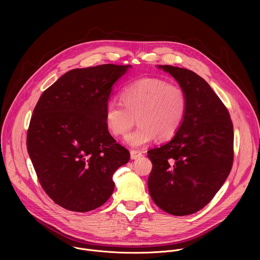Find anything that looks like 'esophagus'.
<instances>
[{
  "mask_svg": "<svg viewBox=\"0 0 260 260\" xmlns=\"http://www.w3.org/2000/svg\"><path fill=\"white\" fill-rule=\"evenodd\" d=\"M141 156H143L142 152L137 151V150H132L131 151V158L132 159H137V158H140Z\"/></svg>",
  "mask_w": 260,
  "mask_h": 260,
  "instance_id": "34e87169",
  "label": "esophagus"
}]
</instances>
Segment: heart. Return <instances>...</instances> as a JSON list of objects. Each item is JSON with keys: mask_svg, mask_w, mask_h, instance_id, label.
<instances>
[{"mask_svg": "<svg viewBox=\"0 0 260 260\" xmlns=\"http://www.w3.org/2000/svg\"><path fill=\"white\" fill-rule=\"evenodd\" d=\"M119 104L110 101L105 107V123L114 137H123L133 127L135 117L138 126L126 136L125 142L140 148L156 137L167 140L176 135L187 110L184 89L174 83L154 77L136 80L119 93Z\"/></svg>", "mask_w": 260, "mask_h": 260, "instance_id": "heart-1", "label": "heart"}]
</instances>
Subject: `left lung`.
<instances>
[{
    "label": "left lung",
    "mask_w": 260,
    "mask_h": 260,
    "mask_svg": "<svg viewBox=\"0 0 260 260\" xmlns=\"http://www.w3.org/2000/svg\"><path fill=\"white\" fill-rule=\"evenodd\" d=\"M187 96V110L174 138L148 151L152 171L148 189L153 202L175 216L208 205L229 177L234 161V126L224 104L194 72L158 66Z\"/></svg>",
    "instance_id": "left-lung-1"
}]
</instances>
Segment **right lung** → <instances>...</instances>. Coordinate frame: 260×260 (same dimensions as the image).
Listing matches in <instances>:
<instances>
[{"label":"right lung","mask_w":260,"mask_h":260,"mask_svg":"<svg viewBox=\"0 0 260 260\" xmlns=\"http://www.w3.org/2000/svg\"><path fill=\"white\" fill-rule=\"evenodd\" d=\"M132 66L74 69L37 103L26 135L27 152L47 196L58 206L88 212L113 193L115 171L129 152L110 135L105 107L113 84Z\"/></svg>","instance_id":"obj_1"}]
</instances>
